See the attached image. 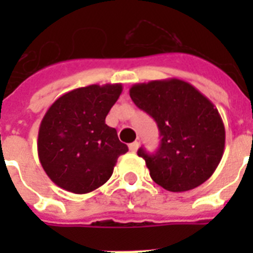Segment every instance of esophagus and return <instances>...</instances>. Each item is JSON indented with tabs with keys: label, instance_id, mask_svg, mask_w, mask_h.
Returning a JSON list of instances; mask_svg holds the SVG:
<instances>
[{
	"label": "esophagus",
	"instance_id": "esophagus-1",
	"mask_svg": "<svg viewBox=\"0 0 253 253\" xmlns=\"http://www.w3.org/2000/svg\"><path fill=\"white\" fill-rule=\"evenodd\" d=\"M128 148H130L131 152H136L139 148V143L138 142H134V143H131V144H128Z\"/></svg>",
	"mask_w": 253,
	"mask_h": 253
}]
</instances>
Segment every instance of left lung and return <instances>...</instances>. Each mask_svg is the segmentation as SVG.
I'll return each mask as SVG.
<instances>
[{"label": "left lung", "mask_w": 253, "mask_h": 253, "mask_svg": "<svg viewBox=\"0 0 253 253\" xmlns=\"http://www.w3.org/2000/svg\"><path fill=\"white\" fill-rule=\"evenodd\" d=\"M130 97L156 121L162 136L158 152L140 148L151 178L169 192H186L209 180L219 166L226 131L214 103L178 79L135 84Z\"/></svg>", "instance_id": "8db88e82"}]
</instances>
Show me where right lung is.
Instances as JSON below:
<instances>
[{"label":"right lung","mask_w":253,"mask_h":253,"mask_svg":"<svg viewBox=\"0 0 253 253\" xmlns=\"http://www.w3.org/2000/svg\"><path fill=\"white\" fill-rule=\"evenodd\" d=\"M122 84L89 85L60 95L45 111L38 134V155L52 182L75 194L102 186L128 148L105 123Z\"/></svg>","instance_id":"obj_1"}]
</instances>
